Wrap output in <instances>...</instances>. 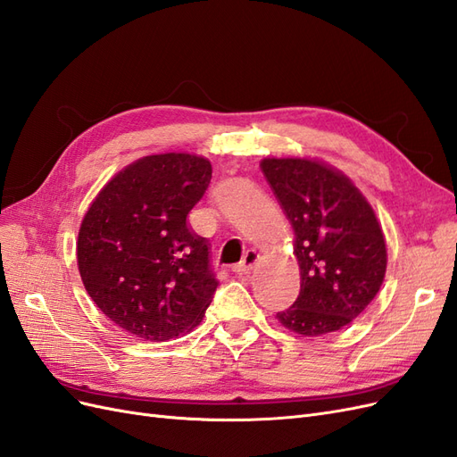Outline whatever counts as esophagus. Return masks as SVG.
I'll use <instances>...</instances> for the list:
<instances>
[{"instance_id": "34e87169", "label": "esophagus", "mask_w": 457, "mask_h": 457, "mask_svg": "<svg viewBox=\"0 0 457 457\" xmlns=\"http://www.w3.org/2000/svg\"><path fill=\"white\" fill-rule=\"evenodd\" d=\"M257 259H259L257 252H253V250H247V252H245V255H244V259H242V262H238V265H234V267H232V270L237 272V274H247V272H250V270L255 267Z\"/></svg>"}]
</instances>
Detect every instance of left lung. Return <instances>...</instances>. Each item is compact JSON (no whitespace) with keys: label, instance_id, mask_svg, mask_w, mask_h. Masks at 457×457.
I'll return each mask as SVG.
<instances>
[{"label":"left lung","instance_id":"8db88e82","mask_svg":"<svg viewBox=\"0 0 457 457\" xmlns=\"http://www.w3.org/2000/svg\"><path fill=\"white\" fill-rule=\"evenodd\" d=\"M261 170L295 232L301 292L276 314L299 336L337 331L378 295L386 247L378 217L349 177L307 158H265Z\"/></svg>","mask_w":457,"mask_h":457}]
</instances>
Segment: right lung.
Returning a JSON list of instances; mask_svg holds the SVG:
<instances>
[{
	"instance_id": "1",
	"label": "right lung",
	"mask_w": 457,
	"mask_h": 457,
	"mask_svg": "<svg viewBox=\"0 0 457 457\" xmlns=\"http://www.w3.org/2000/svg\"><path fill=\"white\" fill-rule=\"evenodd\" d=\"M212 181L202 156H145L96 195L78 234L89 297L135 337L168 341L196 328L219 286L210 244L188 213Z\"/></svg>"
}]
</instances>
